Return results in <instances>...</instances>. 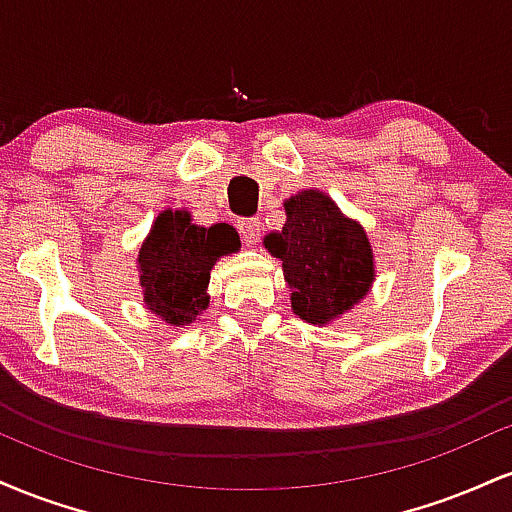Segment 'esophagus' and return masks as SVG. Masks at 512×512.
<instances>
[{"label": "esophagus", "instance_id": "obj_1", "mask_svg": "<svg viewBox=\"0 0 512 512\" xmlns=\"http://www.w3.org/2000/svg\"><path fill=\"white\" fill-rule=\"evenodd\" d=\"M238 231H240V238H243L245 245L260 243L262 228H260V221H257V219H240L238 221Z\"/></svg>", "mask_w": 512, "mask_h": 512}]
</instances>
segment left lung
I'll list each match as a JSON object with an SVG mask.
<instances>
[{
  "label": "left lung",
  "instance_id": "1",
  "mask_svg": "<svg viewBox=\"0 0 512 512\" xmlns=\"http://www.w3.org/2000/svg\"><path fill=\"white\" fill-rule=\"evenodd\" d=\"M284 209V228L264 236V248L281 260L293 313L313 325H330L373 284L368 236L320 190L298 192Z\"/></svg>",
  "mask_w": 512,
  "mask_h": 512
}]
</instances>
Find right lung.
I'll list each match as a JSON object with an SVG mask.
<instances>
[{"label":"right lung","instance_id":"obj_1","mask_svg":"<svg viewBox=\"0 0 512 512\" xmlns=\"http://www.w3.org/2000/svg\"><path fill=\"white\" fill-rule=\"evenodd\" d=\"M240 248L236 228L192 223L190 211L166 209L139 248V281L151 313L170 325H190L207 310L209 274L216 260Z\"/></svg>","mask_w":512,"mask_h":512}]
</instances>
